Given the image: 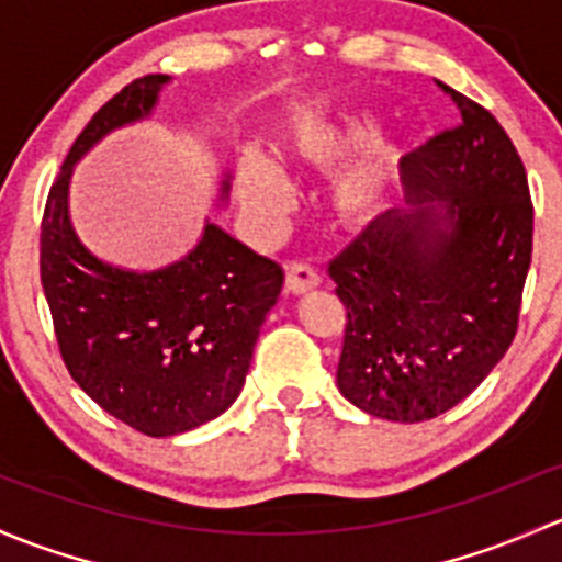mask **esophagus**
I'll use <instances>...</instances> for the list:
<instances>
[{
	"label": "esophagus",
	"mask_w": 562,
	"mask_h": 562,
	"mask_svg": "<svg viewBox=\"0 0 562 562\" xmlns=\"http://www.w3.org/2000/svg\"><path fill=\"white\" fill-rule=\"evenodd\" d=\"M319 270L311 268L308 262H289L286 265V289L292 294H305L319 286Z\"/></svg>",
	"instance_id": "esophagus-1"
}]
</instances>
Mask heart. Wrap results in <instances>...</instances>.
I'll return each mask as SVG.
<instances>
[{
  "instance_id": "obj_1",
  "label": "heart",
  "mask_w": 562,
  "mask_h": 562,
  "mask_svg": "<svg viewBox=\"0 0 562 562\" xmlns=\"http://www.w3.org/2000/svg\"><path fill=\"white\" fill-rule=\"evenodd\" d=\"M375 126L366 115L333 121H303L289 132L283 151L308 170H333L327 183V211L340 227H366L395 194L403 154L375 140ZM240 205L254 216H276L289 196L283 170L265 154H246L238 167Z\"/></svg>"
}]
</instances>
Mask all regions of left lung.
Here are the masks:
<instances>
[{
	"label": "left lung",
	"mask_w": 562,
	"mask_h": 562,
	"mask_svg": "<svg viewBox=\"0 0 562 562\" xmlns=\"http://www.w3.org/2000/svg\"><path fill=\"white\" fill-rule=\"evenodd\" d=\"M441 89L460 124L406 156L408 207L370 222L329 262L346 305L338 390L390 422L441 416L487 379L517 335L533 254L512 137L479 102Z\"/></svg>",
	"instance_id": "1"
}]
</instances>
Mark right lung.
Returning <instances> with one entry per match:
<instances>
[{
	"instance_id": "obj_1",
	"label": "right lung",
	"mask_w": 562,
	"mask_h": 562,
	"mask_svg": "<svg viewBox=\"0 0 562 562\" xmlns=\"http://www.w3.org/2000/svg\"><path fill=\"white\" fill-rule=\"evenodd\" d=\"M167 80H132L97 110L50 187L40 229V279L69 375L97 406L151 438L194 430L233 406L283 286L279 262L211 222L181 262L151 273L113 268L75 235V161L108 132L151 115Z\"/></svg>"
}]
</instances>
